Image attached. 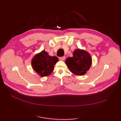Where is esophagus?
<instances>
[{
  "label": "esophagus",
  "mask_w": 121,
  "mask_h": 121,
  "mask_svg": "<svg viewBox=\"0 0 121 121\" xmlns=\"http://www.w3.org/2000/svg\"><path fill=\"white\" fill-rule=\"evenodd\" d=\"M65 56H63V57H59V60H62V61H63V60H65Z\"/></svg>",
  "instance_id": "1"
}]
</instances>
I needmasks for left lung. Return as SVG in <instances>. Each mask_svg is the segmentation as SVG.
I'll use <instances>...</instances> for the list:
<instances>
[{"instance_id":"left-lung-1","label":"left lung","mask_w":121,"mask_h":121,"mask_svg":"<svg viewBox=\"0 0 121 121\" xmlns=\"http://www.w3.org/2000/svg\"><path fill=\"white\" fill-rule=\"evenodd\" d=\"M65 63L72 73L82 76L89 70L92 64V59L88 52L78 49L74 51L73 56L68 57Z\"/></svg>"}]
</instances>
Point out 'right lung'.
<instances>
[{
  "instance_id": "1",
  "label": "right lung",
  "mask_w": 121,
  "mask_h": 121,
  "mask_svg": "<svg viewBox=\"0 0 121 121\" xmlns=\"http://www.w3.org/2000/svg\"><path fill=\"white\" fill-rule=\"evenodd\" d=\"M56 56H51L43 50L36 55L32 60L33 69L41 77L49 75L53 71L54 66L58 61Z\"/></svg>"
}]
</instances>
